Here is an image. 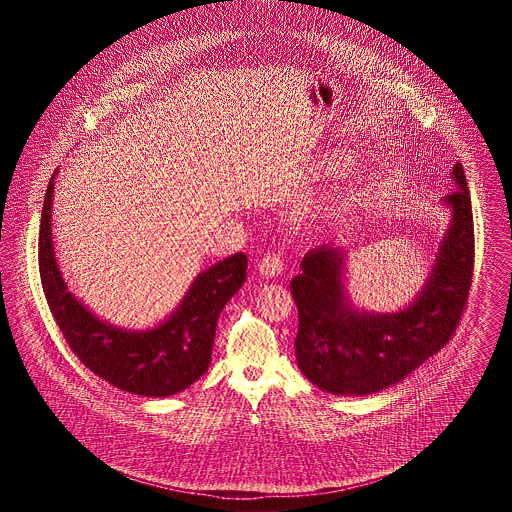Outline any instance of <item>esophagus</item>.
<instances>
[{"label": "esophagus", "instance_id": "obj_1", "mask_svg": "<svg viewBox=\"0 0 512 512\" xmlns=\"http://www.w3.org/2000/svg\"><path fill=\"white\" fill-rule=\"evenodd\" d=\"M259 272L267 278L278 276L284 272V255L280 251H268L259 261Z\"/></svg>", "mask_w": 512, "mask_h": 512}]
</instances>
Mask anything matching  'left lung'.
I'll use <instances>...</instances> for the list:
<instances>
[{"label": "left lung", "mask_w": 512, "mask_h": 512, "mask_svg": "<svg viewBox=\"0 0 512 512\" xmlns=\"http://www.w3.org/2000/svg\"><path fill=\"white\" fill-rule=\"evenodd\" d=\"M443 197L453 209L430 282L411 307L395 315H359L345 305L340 251H309L292 280L299 330L295 357L301 372L336 395H366L390 388L453 338L472 286L474 220L463 165Z\"/></svg>", "instance_id": "obj_1"}]
</instances>
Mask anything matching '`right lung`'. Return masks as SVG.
<instances>
[{"instance_id": "1", "label": "right lung", "mask_w": 512, "mask_h": 512, "mask_svg": "<svg viewBox=\"0 0 512 512\" xmlns=\"http://www.w3.org/2000/svg\"><path fill=\"white\" fill-rule=\"evenodd\" d=\"M49 180L38 238V267L49 311L80 363L109 384L146 397H169L201 378L209 363L222 307L242 288L247 257L236 253L195 278L182 305L149 332H126L78 303L55 263L51 244Z\"/></svg>"}]
</instances>
